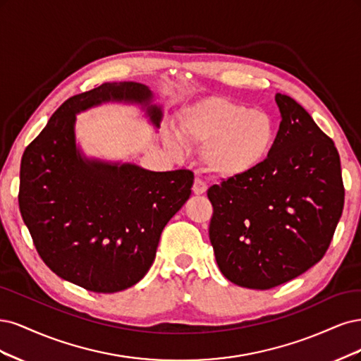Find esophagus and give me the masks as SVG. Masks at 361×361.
<instances>
[{"label": "esophagus", "instance_id": "34e87169", "mask_svg": "<svg viewBox=\"0 0 361 361\" xmlns=\"http://www.w3.org/2000/svg\"><path fill=\"white\" fill-rule=\"evenodd\" d=\"M192 190H193L195 195H202V193L207 192V184L202 180L196 178L195 183H193V189Z\"/></svg>", "mask_w": 361, "mask_h": 361}]
</instances>
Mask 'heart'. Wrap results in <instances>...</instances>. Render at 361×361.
I'll return each instance as SVG.
<instances>
[{"mask_svg":"<svg viewBox=\"0 0 361 361\" xmlns=\"http://www.w3.org/2000/svg\"><path fill=\"white\" fill-rule=\"evenodd\" d=\"M183 141L204 145L202 161L214 177L238 178L269 157L276 124L264 111L208 96L185 106L178 117V135H168V145L176 153L183 149Z\"/></svg>","mask_w":361,"mask_h":361,"instance_id":"obj_1","label":"heart"}]
</instances>
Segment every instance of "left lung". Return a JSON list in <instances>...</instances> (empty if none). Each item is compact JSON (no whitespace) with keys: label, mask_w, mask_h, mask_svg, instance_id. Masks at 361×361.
<instances>
[{"label":"left lung","mask_w":361,"mask_h":361,"mask_svg":"<svg viewBox=\"0 0 361 361\" xmlns=\"http://www.w3.org/2000/svg\"><path fill=\"white\" fill-rule=\"evenodd\" d=\"M276 103L282 121L264 164L207 192L219 269L250 289L282 285L319 262L345 201L334 142L294 99L277 92Z\"/></svg>","instance_id":"8db88e82"}]
</instances>
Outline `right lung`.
Instances as JSON below:
<instances>
[{"label": "right lung", "mask_w": 361, "mask_h": 361, "mask_svg": "<svg viewBox=\"0 0 361 361\" xmlns=\"http://www.w3.org/2000/svg\"><path fill=\"white\" fill-rule=\"evenodd\" d=\"M147 85L104 82L58 108L20 161L19 208L40 258L64 281L92 293L137 283L156 258L160 234L189 200L193 172H154L87 157L76 114L102 103L139 104L156 129L164 109Z\"/></svg>", "instance_id": "right-lung-1"}]
</instances>
